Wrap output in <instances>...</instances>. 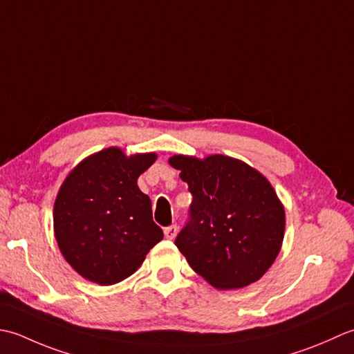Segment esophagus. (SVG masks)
Instances as JSON below:
<instances>
[{"instance_id":"34e87169","label":"esophagus","mask_w":354,"mask_h":354,"mask_svg":"<svg viewBox=\"0 0 354 354\" xmlns=\"http://www.w3.org/2000/svg\"><path fill=\"white\" fill-rule=\"evenodd\" d=\"M177 230H178V227L176 225H171V226L165 229V236H167L168 240H174L176 235H177Z\"/></svg>"}]
</instances>
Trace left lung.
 <instances>
[{
	"instance_id": "left-lung-1",
	"label": "left lung",
	"mask_w": 354,
	"mask_h": 354,
	"mask_svg": "<svg viewBox=\"0 0 354 354\" xmlns=\"http://www.w3.org/2000/svg\"><path fill=\"white\" fill-rule=\"evenodd\" d=\"M172 168L192 194L189 221L176 246L209 284L220 290L255 283L275 261L286 212L261 172L221 154L172 156Z\"/></svg>"
}]
</instances>
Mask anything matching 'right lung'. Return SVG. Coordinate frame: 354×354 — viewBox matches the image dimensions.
<instances>
[{
	"mask_svg": "<svg viewBox=\"0 0 354 354\" xmlns=\"http://www.w3.org/2000/svg\"><path fill=\"white\" fill-rule=\"evenodd\" d=\"M156 158L111 147L84 158L64 180L53 207L55 236L66 261L85 279L120 283L163 238L149 197L137 186Z\"/></svg>",
	"mask_w": 354,
	"mask_h": 354,
	"instance_id": "obj_1",
	"label": "right lung"
}]
</instances>
